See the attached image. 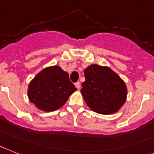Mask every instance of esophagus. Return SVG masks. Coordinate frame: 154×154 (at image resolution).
Returning a JSON list of instances; mask_svg holds the SVG:
<instances>
[{
    "mask_svg": "<svg viewBox=\"0 0 154 154\" xmlns=\"http://www.w3.org/2000/svg\"><path fill=\"white\" fill-rule=\"evenodd\" d=\"M75 87L77 88V89H79V88H81V83L79 82V81L76 82L75 83Z\"/></svg>",
    "mask_w": 154,
    "mask_h": 154,
    "instance_id": "1",
    "label": "esophagus"
}]
</instances>
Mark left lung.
Masks as SVG:
<instances>
[{
	"mask_svg": "<svg viewBox=\"0 0 154 154\" xmlns=\"http://www.w3.org/2000/svg\"><path fill=\"white\" fill-rule=\"evenodd\" d=\"M85 77L81 92L92 111L109 115L118 112L124 105L127 96L126 86L112 69L92 64L85 69Z\"/></svg>",
	"mask_w": 154,
	"mask_h": 154,
	"instance_id": "obj_1",
	"label": "left lung"
}]
</instances>
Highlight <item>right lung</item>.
<instances>
[{"instance_id": "1", "label": "right lung", "mask_w": 154, "mask_h": 154, "mask_svg": "<svg viewBox=\"0 0 154 154\" xmlns=\"http://www.w3.org/2000/svg\"><path fill=\"white\" fill-rule=\"evenodd\" d=\"M77 88L60 66L46 67L34 77L28 89L29 101L38 109L53 112L66 103Z\"/></svg>"}]
</instances>
